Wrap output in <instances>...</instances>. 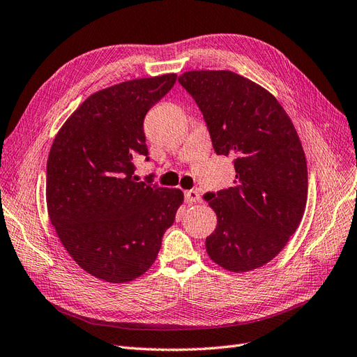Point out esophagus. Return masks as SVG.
<instances>
[{
    "label": "esophagus",
    "instance_id": "obj_1",
    "mask_svg": "<svg viewBox=\"0 0 357 357\" xmlns=\"http://www.w3.org/2000/svg\"><path fill=\"white\" fill-rule=\"evenodd\" d=\"M185 202L188 204H192V203H200L202 202V195L200 192L197 190H190V191H185Z\"/></svg>",
    "mask_w": 357,
    "mask_h": 357
}]
</instances>
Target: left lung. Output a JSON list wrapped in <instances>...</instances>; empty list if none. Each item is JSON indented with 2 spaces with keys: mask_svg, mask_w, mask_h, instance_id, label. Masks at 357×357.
Returning <instances> with one entry per match:
<instances>
[{
  "mask_svg": "<svg viewBox=\"0 0 357 357\" xmlns=\"http://www.w3.org/2000/svg\"><path fill=\"white\" fill-rule=\"evenodd\" d=\"M178 81L202 110L216 154L234 158V185L204 194L218 216L207 255L231 272L266 265L307 202L306 155L291 119L269 91L229 70L185 72Z\"/></svg>",
  "mask_w": 357,
  "mask_h": 357,
  "instance_id": "1",
  "label": "left lung"
}]
</instances>
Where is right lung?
<instances>
[{"label": "right lung", "instance_id": "1", "mask_svg": "<svg viewBox=\"0 0 357 357\" xmlns=\"http://www.w3.org/2000/svg\"><path fill=\"white\" fill-rule=\"evenodd\" d=\"M175 82L176 75L167 73L96 92L51 145L50 220L77 265L105 282L134 281L150 269L183 202L181 190L134 175V158L149 155L144 117Z\"/></svg>", "mask_w": 357, "mask_h": 357}]
</instances>
